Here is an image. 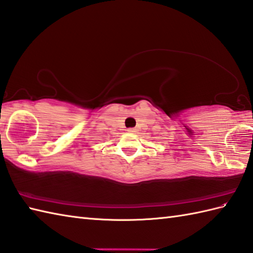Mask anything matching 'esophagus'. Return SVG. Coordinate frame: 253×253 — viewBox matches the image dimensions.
Returning <instances> with one entry per match:
<instances>
[{"label": "esophagus", "mask_w": 253, "mask_h": 253, "mask_svg": "<svg viewBox=\"0 0 253 253\" xmlns=\"http://www.w3.org/2000/svg\"><path fill=\"white\" fill-rule=\"evenodd\" d=\"M127 131H129V132H133V131H135V128H128Z\"/></svg>", "instance_id": "obj_1"}]
</instances>
